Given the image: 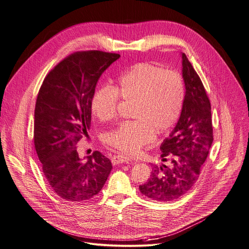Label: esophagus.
Listing matches in <instances>:
<instances>
[{"instance_id":"34e87169","label":"esophagus","mask_w":249,"mask_h":249,"mask_svg":"<svg viewBox=\"0 0 249 249\" xmlns=\"http://www.w3.org/2000/svg\"><path fill=\"white\" fill-rule=\"evenodd\" d=\"M111 163L113 165H119L123 163H129V159L123 156V155H118V156H113L111 159Z\"/></svg>"}]
</instances>
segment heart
Returning <instances> with one entry per match:
<instances>
[{
    "mask_svg": "<svg viewBox=\"0 0 249 249\" xmlns=\"http://www.w3.org/2000/svg\"><path fill=\"white\" fill-rule=\"evenodd\" d=\"M119 97L133 104L130 118L106 134L112 148L125 155H135L153 142L155 135L162 136L178 121L184 100V84L180 74L139 63L128 69L113 89L100 87L92 95L90 110L101 123L116 115Z\"/></svg>",
    "mask_w": 249,
    "mask_h": 249,
    "instance_id": "heart-1",
    "label": "heart"
}]
</instances>
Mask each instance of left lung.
I'll return each mask as SVG.
<instances>
[{"mask_svg": "<svg viewBox=\"0 0 249 249\" xmlns=\"http://www.w3.org/2000/svg\"><path fill=\"white\" fill-rule=\"evenodd\" d=\"M181 56L186 89L181 115L160 147L164 163L153 165L151 177L140 185L142 195L159 202L176 200L194 186L213 142L209 98L187 56Z\"/></svg>", "mask_w": 249, "mask_h": 249, "instance_id": "1", "label": "left lung"}]
</instances>
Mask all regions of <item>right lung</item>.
I'll list each match as a JSON object with an SVG mask.
<instances>
[{
	"mask_svg": "<svg viewBox=\"0 0 249 249\" xmlns=\"http://www.w3.org/2000/svg\"><path fill=\"white\" fill-rule=\"evenodd\" d=\"M121 57L102 51L69 55L44 79L34 113V143L53 191L72 202L99 193L112 165L95 151L81 159L76 144L90 128V100L102 73Z\"/></svg>",
	"mask_w": 249,
	"mask_h": 249,
	"instance_id": "add662e5",
	"label": "right lung"
}]
</instances>
